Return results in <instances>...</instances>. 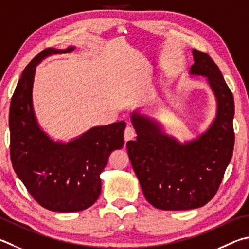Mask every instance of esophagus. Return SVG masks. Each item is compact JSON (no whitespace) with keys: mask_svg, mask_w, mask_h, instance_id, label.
<instances>
[{"mask_svg":"<svg viewBox=\"0 0 249 249\" xmlns=\"http://www.w3.org/2000/svg\"><path fill=\"white\" fill-rule=\"evenodd\" d=\"M136 137V133H135V129L133 127H130V126H127V127L125 128L124 130V139H125V142H127L128 140H132Z\"/></svg>","mask_w":249,"mask_h":249,"instance_id":"obj_1","label":"esophagus"}]
</instances>
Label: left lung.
I'll return each mask as SVG.
<instances>
[{
  "mask_svg": "<svg viewBox=\"0 0 249 249\" xmlns=\"http://www.w3.org/2000/svg\"><path fill=\"white\" fill-rule=\"evenodd\" d=\"M189 74L207 78L216 101L209 127L182 143L159 122L134 111L130 121L136 140L126 143L143 196L161 210H189L205 206L215 195L234 148V99L219 67L208 54L193 50Z\"/></svg>",
  "mask_w": 249,
  "mask_h": 249,
  "instance_id": "1",
  "label": "left lung"
}]
</instances>
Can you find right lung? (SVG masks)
Returning a JSON list of instances; mask_svg holds the SVG:
<instances>
[{
  "instance_id": "right-lung-1",
  "label": "right lung",
  "mask_w": 249,
  "mask_h": 249,
  "mask_svg": "<svg viewBox=\"0 0 249 249\" xmlns=\"http://www.w3.org/2000/svg\"><path fill=\"white\" fill-rule=\"evenodd\" d=\"M74 50L71 46L40 52L22 71L10 107L13 168L34 199L55 212L92 206L100 196V174L109 156L124 146V121L94 126L69 142H54L40 127L33 103L36 66L50 55Z\"/></svg>"
}]
</instances>
